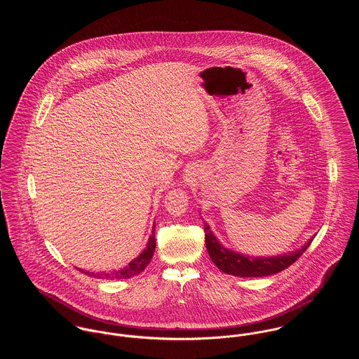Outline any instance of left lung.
I'll return each instance as SVG.
<instances>
[{"label": "left lung", "mask_w": 359, "mask_h": 359, "mask_svg": "<svg viewBox=\"0 0 359 359\" xmlns=\"http://www.w3.org/2000/svg\"><path fill=\"white\" fill-rule=\"evenodd\" d=\"M205 248L208 252V256L212 259V262L221 269L222 272H226L229 275L241 276V278H258V276H269L273 273H278L286 268H289L293 262H296L302 255L308 249L312 239H309L307 243L294 252H289L287 255L272 257H250L232 252L226 248H224L210 226L205 224Z\"/></svg>", "instance_id": "obj_1"}]
</instances>
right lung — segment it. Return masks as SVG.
<instances>
[{"mask_svg": "<svg viewBox=\"0 0 359 359\" xmlns=\"http://www.w3.org/2000/svg\"><path fill=\"white\" fill-rule=\"evenodd\" d=\"M154 228L152 226V235L148 241V245L145 248V250L137 257L134 258L128 265H126L124 268L121 269H117V271H110V272H98V273H94V272H88V271H83V269H79L83 273L88 275V276H93V278H98V279H109V280H116V279H128V278H133L135 275H140L145 268L147 265L151 262L152 257H154V249H156V238H154Z\"/></svg>", "mask_w": 359, "mask_h": 359, "instance_id": "1", "label": "right lung"}]
</instances>
